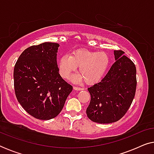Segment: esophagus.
I'll use <instances>...</instances> for the list:
<instances>
[{
  "instance_id": "esophagus-1",
  "label": "esophagus",
  "mask_w": 154,
  "mask_h": 154,
  "mask_svg": "<svg viewBox=\"0 0 154 154\" xmlns=\"http://www.w3.org/2000/svg\"><path fill=\"white\" fill-rule=\"evenodd\" d=\"M73 89H74L75 90H83V88H80V87H76V86H74V87H73Z\"/></svg>"
}]
</instances>
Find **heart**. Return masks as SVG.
Here are the masks:
<instances>
[{
  "mask_svg": "<svg viewBox=\"0 0 154 154\" xmlns=\"http://www.w3.org/2000/svg\"><path fill=\"white\" fill-rule=\"evenodd\" d=\"M110 59L104 52H93L88 50H78L71 55L64 54L59 60V70L61 75L69 79L79 67L75 81H83L89 85L97 83L104 76L108 68Z\"/></svg>",
  "mask_w": 154,
  "mask_h": 154,
  "instance_id": "b5f03b06",
  "label": "heart"
}]
</instances>
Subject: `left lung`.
Wrapping results in <instances>:
<instances>
[{
    "instance_id": "1",
    "label": "left lung",
    "mask_w": 154,
    "mask_h": 154,
    "mask_svg": "<svg viewBox=\"0 0 154 154\" xmlns=\"http://www.w3.org/2000/svg\"><path fill=\"white\" fill-rule=\"evenodd\" d=\"M122 50H114L116 62L104 79L88 88L91 100L86 110L92 121L106 124L124 116L135 95L136 67Z\"/></svg>"
}]
</instances>
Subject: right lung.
Segmentation results:
<instances>
[{
    "label": "right lung",
    "instance_id": "1",
    "mask_svg": "<svg viewBox=\"0 0 154 154\" xmlns=\"http://www.w3.org/2000/svg\"><path fill=\"white\" fill-rule=\"evenodd\" d=\"M58 43L45 42L24 50L14 69L16 97L35 119L50 120L62 111L73 87L59 73Z\"/></svg>",
    "mask_w": 154,
    "mask_h": 154
}]
</instances>
